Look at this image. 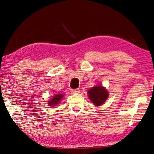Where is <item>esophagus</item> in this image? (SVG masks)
Segmentation results:
<instances>
[{
	"instance_id": "obj_1",
	"label": "esophagus",
	"mask_w": 154,
	"mask_h": 154,
	"mask_svg": "<svg viewBox=\"0 0 154 154\" xmlns=\"http://www.w3.org/2000/svg\"><path fill=\"white\" fill-rule=\"evenodd\" d=\"M79 92H80V89H79V88H77V89L71 90L72 94H79Z\"/></svg>"
}]
</instances>
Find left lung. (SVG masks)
<instances>
[{"label":"left lung","mask_w":154,"mask_h":154,"mask_svg":"<svg viewBox=\"0 0 154 154\" xmlns=\"http://www.w3.org/2000/svg\"><path fill=\"white\" fill-rule=\"evenodd\" d=\"M88 97L95 106H100L108 98L109 92L105 87L96 85L88 90Z\"/></svg>","instance_id":"obj_1"}]
</instances>
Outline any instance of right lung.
Here are the masks:
<instances>
[{"label":"right lung","instance_id":"add662e5","mask_svg":"<svg viewBox=\"0 0 154 154\" xmlns=\"http://www.w3.org/2000/svg\"><path fill=\"white\" fill-rule=\"evenodd\" d=\"M64 94H55L53 98L51 99V101H49L48 102V105L49 106H55L56 105H58V103L62 100V98H63Z\"/></svg>","mask_w":154,"mask_h":154}]
</instances>
